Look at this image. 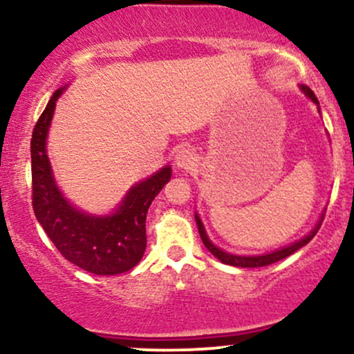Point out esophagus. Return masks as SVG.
I'll return each mask as SVG.
<instances>
[{"label":"esophagus","instance_id":"obj_1","mask_svg":"<svg viewBox=\"0 0 354 354\" xmlns=\"http://www.w3.org/2000/svg\"><path fill=\"white\" fill-rule=\"evenodd\" d=\"M196 154L191 151L189 148H183L176 153V166L181 169H193L196 165Z\"/></svg>","mask_w":354,"mask_h":354}]
</instances>
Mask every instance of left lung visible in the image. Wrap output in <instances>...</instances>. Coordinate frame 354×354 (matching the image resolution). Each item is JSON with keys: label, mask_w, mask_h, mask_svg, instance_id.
I'll return each instance as SVG.
<instances>
[{"label": "left lung", "mask_w": 354, "mask_h": 354, "mask_svg": "<svg viewBox=\"0 0 354 354\" xmlns=\"http://www.w3.org/2000/svg\"><path fill=\"white\" fill-rule=\"evenodd\" d=\"M301 89L304 91V95L308 96V98H310L311 101H315V103L318 104V98H316L315 93H313L310 88H308V86H301ZM194 218H196L198 231H200V236H201V239H203V245L208 248L209 253L216 256L219 261L225 263V265L238 266V268H259V266H268V265H271V263L279 261V259L288 258V256L293 254L295 251H298L299 248H303L304 245H308V243H310L311 239L315 238V234L318 233V230H319V226H321V225L316 226V228L313 230L311 233L308 234V236H304L303 239H299V241H296L295 245H290V246L283 248V250L274 251V253L263 254V256H236V254L225 253V251H221V250H219V248L214 246L213 243L209 241V238L206 236V231H205V228H203V223H201V219L198 218V214H196V216H194Z\"/></svg>", "instance_id": "8db88e82"}]
</instances>
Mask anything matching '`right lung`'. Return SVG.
<instances>
[{
  "instance_id": "obj_1",
  "label": "right lung",
  "mask_w": 354,
  "mask_h": 354,
  "mask_svg": "<svg viewBox=\"0 0 354 354\" xmlns=\"http://www.w3.org/2000/svg\"><path fill=\"white\" fill-rule=\"evenodd\" d=\"M61 91L63 89L53 93L31 136V198L36 219L61 256L73 265L95 274L124 273L143 258L146 213L171 178V168L166 166L133 186L123 205L111 216L96 218L80 213L61 196L46 156V133Z\"/></svg>"
}]
</instances>
